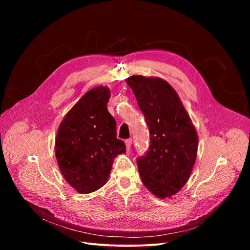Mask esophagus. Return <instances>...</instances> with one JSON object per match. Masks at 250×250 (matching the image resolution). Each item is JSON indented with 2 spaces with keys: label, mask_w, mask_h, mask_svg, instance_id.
Segmentation results:
<instances>
[{
  "label": "esophagus",
  "mask_w": 250,
  "mask_h": 250,
  "mask_svg": "<svg viewBox=\"0 0 250 250\" xmlns=\"http://www.w3.org/2000/svg\"><path fill=\"white\" fill-rule=\"evenodd\" d=\"M132 139H127L125 140V147H126V151H129L130 150V147H132Z\"/></svg>",
  "instance_id": "34e87169"
}]
</instances>
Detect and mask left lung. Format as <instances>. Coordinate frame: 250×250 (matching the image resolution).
Instances as JSON below:
<instances>
[{
  "label": "left lung",
  "instance_id": "1",
  "mask_svg": "<svg viewBox=\"0 0 250 250\" xmlns=\"http://www.w3.org/2000/svg\"><path fill=\"white\" fill-rule=\"evenodd\" d=\"M150 129V147L137 164L144 186L159 199L188 182L198 153L195 127L173 87L158 77L125 79Z\"/></svg>",
  "mask_w": 250,
  "mask_h": 250
}]
</instances>
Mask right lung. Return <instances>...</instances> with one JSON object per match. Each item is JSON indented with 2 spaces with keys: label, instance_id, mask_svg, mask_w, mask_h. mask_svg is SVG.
<instances>
[{
  "label": "right lung",
  "instance_id": "1",
  "mask_svg": "<svg viewBox=\"0 0 250 250\" xmlns=\"http://www.w3.org/2000/svg\"><path fill=\"white\" fill-rule=\"evenodd\" d=\"M110 90L98 86L88 92L64 115L55 144L59 168L69 185L86 194L107 182L114 158L125 153L116 139V123L107 110Z\"/></svg>",
  "mask_w": 250,
  "mask_h": 250
}]
</instances>
